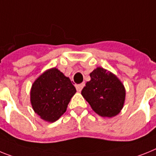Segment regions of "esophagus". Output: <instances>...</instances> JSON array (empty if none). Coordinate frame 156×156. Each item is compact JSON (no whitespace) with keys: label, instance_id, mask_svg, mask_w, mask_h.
I'll return each mask as SVG.
<instances>
[{"label":"esophagus","instance_id":"34e87169","mask_svg":"<svg viewBox=\"0 0 156 156\" xmlns=\"http://www.w3.org/2000/svg\"><path fill=\"white\" fill-rule=\"evenodd\" d=\"M84 86H85V83H81V84H78V85H77L76 86L77 91H78V92L82 91V89H83Z\"/></svg>","mask_w":156,"mask_h":156}]
</instances>
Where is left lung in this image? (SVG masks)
Wrapping results in <instances>:
<instances>
[{"mask_svg": "<svg viewBox=\"0 0 156 156\" xmlns=\"http://www.w3.org/2000/svg\"><path fill=\"white\" fill-rule=\"evenodd\" d=\"M89 75L91 80L82 89V97L99 115L108 118L117 115L125 102L123 84L115 74L103 67H97Z\"/></svg>", "mask_w": 156, "mask_h": 156, "instance_id": "8db88e82", "label": "left lung"}]
</instances>
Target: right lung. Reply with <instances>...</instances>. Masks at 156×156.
Instances as JSON below:
<instances>
[{
	"instance_id": "1",
	"label": "right lung",
	"mask_w": 156,
	"mask_h": 156,
	"mask_svg": "<svg viewBox=\"0 0 156 156\" xmlns=\"http://www.w3.org/2000/svg\"><path fill=\"white\" fill-rule=\"evenodd\" d=\"M76 93L70 78L55 67L44 71L35 80L30 90V102L41 119L54 122L61 117Z\"/></svg>"
}]
</instances>
